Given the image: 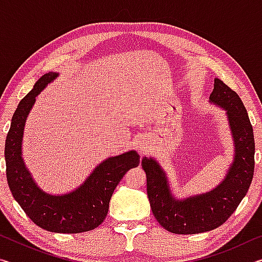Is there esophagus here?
<instances>
[{
    "instance_id": "1",
    "label": "esophagus",
    "mask_w": 262,
    "mask_h": 262,
    "mask_svg": "<svg viewBox=\"0 0 262 262\" xmlns=\"http://www.w3.org/2000/svg\"><path fill=\"white\" fill-rule=\"evenodd\" d=\"M140 150H142V151H144V148H142V147H140Z\"/></svg>"
}]
</instances>
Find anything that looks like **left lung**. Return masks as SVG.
I'll return each instance as SVG.
<instances>
[{
    "mask_svg": "<svg viewBox=\"0 0 262 262\" xmlns=\"http://www.w3.org/2000/svg\"><path fill=\"white\" fill-rule=\"evenodd\" d=\"M209 100L227 111L234 144L233 162L216 188L179 200L172 195L165 171L156 159L142 158L152 214L158 223L172 233L193 234L219 228L237 209L253 178V128L242 99L227 84L215 78Z\"/></svg>",
    "mask_w": 262,
    "mask_h": 262,
    "instance_id": "left-lung-1",
    "label": "left lung"
}]
</instances>
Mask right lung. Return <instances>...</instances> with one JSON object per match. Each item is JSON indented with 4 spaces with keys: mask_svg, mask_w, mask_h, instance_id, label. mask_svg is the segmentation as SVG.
<instances>
[{
    "mask_svg": "<svg viewBox=\"0 0 262 262\" xmlns=\"http://www.w3.org/2000/svg\"><path fill=\"white\" fill-rule=\"evenodd\" d=\"M57 76L59 73L51 72L39 78L12 115L4 148L7 180L12 196L38 227L51 232L79 233L103 223L115 187L128 170L139 166L140 156L130 150L105 159L70 193L52 195L43 192L25 165L21 143L26 118L35 103V97Z\"/></svg>",
    "mask_w": 262,
    "mask_h": 262,
    "instance_id": "right-lung-1",
    "label": "right lung"
}]
</instances>
